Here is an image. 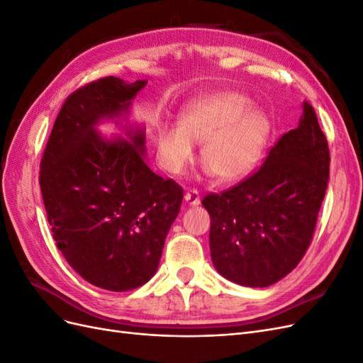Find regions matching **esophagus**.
Segmentation results:
<instances>
[{
    "label": "esophagus",
    "instance_id": "34e87169",
    "mask_svg": "<svg viewBox=\"0 0 363 363\" xmlns=\"http://www.w3.org/2000/svg\"><path fill=\"white\" fill-rule=\"evenodd\" d=\"M184 201L188 203L189 206H199L200 201H201V196H200V192L196 189H192L189 192H186L184 195Z\"/></svg>",
    "mask_w": 363,
    "mask_h": 363
}]
</instances>
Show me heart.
<instances>
[{"mask_svg": "<svg viewBox=\"0 0 363 363\" xmlns=\"http://www.w3.org/2000/svg\"><path fill=\"white\" fill-rule=\"evenodd\" d=\"M245 96L211 94L184 108L180 125L159 131L157 152L164 169L182 174L194 159V142L203 144L201 156L223 182L245 177L259 163L269 138L267 115L248 108Z\"/></svg>", "mask_w": 363, "mask_h": 363, "instance_id": "heart-1", "label": "heart"}]
</instances>
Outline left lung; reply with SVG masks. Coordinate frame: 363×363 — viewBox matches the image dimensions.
Returning <instances> with one entry per match:
<instances>
[{
    "label": "left lung",
    "instance_id": "8db88e82",
    "mask_svg": "<svg viewBox=\"0 0 363 363\" xmlns=\"http://www.w3.org/2000/svg\"><path fill=\"white\" fill-rule=\"evenodd\" d=\"M328 167L327 138L313 107L304 103L298 127L277 140L256 172L203 199L216 271L250 288L288 276L312 242Z\"/></svg>",
    "mask_w": 363,
    "mask_h": 363
}]
</instances>
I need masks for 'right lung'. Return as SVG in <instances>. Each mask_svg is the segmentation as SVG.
Masks as SVG:
<instances>
[{
    "label": "right lung",
    "instance_id": "add662e5",
    "mask_svg": "<svg viewBox=\"0 0 363 363\" xmlns=\"http://www.w3.org/2000/svg\"><path fill=\"white\" fill-rule=\"evenodd\" d=\"M145 80L103 77L65 100L40 160L39 184L52 238L96 288L136 289L155 276L183 188L152 172L144 131L104 140L95 125L127 112Z\"/></svg>",
    "mask_w": 363,
    "mask_h": 363
}]
</instances>
